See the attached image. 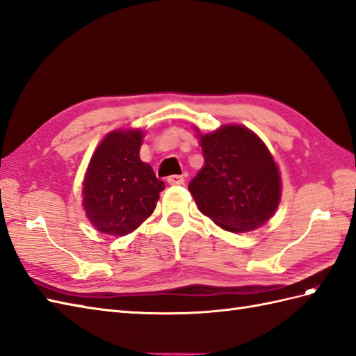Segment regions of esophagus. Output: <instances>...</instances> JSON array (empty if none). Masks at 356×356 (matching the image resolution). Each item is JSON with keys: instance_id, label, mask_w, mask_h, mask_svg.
I'll return each mask as SVG.
<instances>
[{"instance_id": "1", "label": "esophagus", "mask_w": 356, "mask_h": 356, "mask_svg": "<svg viewBox=\"0 0 356 356\" xmlns=\"http://www.w3.org/2000/svg\"><path fill=\"white\" fill-rule=\"evenodd\" d=\"M168 183L170 186H183L184 184V177L183 175H172L168 178Z\"/></svg>"}]
</instances>
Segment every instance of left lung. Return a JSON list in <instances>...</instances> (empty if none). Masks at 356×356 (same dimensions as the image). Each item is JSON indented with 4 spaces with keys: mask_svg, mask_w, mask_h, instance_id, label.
Segmentation results:
<instances>
[{
    "mask_svg": "<svg viewBox=\"0 0 356 356\" xmlns=\"http://www.w3.org/2000/svg\"><path fill=\"white\" fill-rule=\"evenodd\" d=\"M204 166L188 192L220 228L248 232L272 218L281 197L278 168L264 143L240 125L201 136Z\"/></svg>",
    "mask_w": 356,
    "mask_h": 356,
    "instance_id": "1",
    "label": "left lung"
}]
</instances>
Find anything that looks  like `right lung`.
<instances>
[{
  "instance_id": "1",
  "label": "right lung",
  "mask_w": 356,
  "mask_h": 356,
  "mask_svg": "<svg viewBox=\"0 0 356 356\" xmlns=\"http://www.w3.org/2000/svg\"><path fill=\"white\" fill-rule=\"evenodd\" d=\"M140 131L110 133L86 173L83 204L93 227L113 236L134 231L154 211L164 183L138 157Z\"/></svg>"
}]
</instances>
